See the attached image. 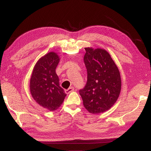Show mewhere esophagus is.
<instances>
[{
    "mask_svg": "<svg viewBox=\"0 0 151 151\" xmlns=\"http://www.w3.org/2000/svg\"><path fill=\"white\" fill-rule=\"evenodd\" d=\"M73 91H74V87H73V86H70V87H69L68 89L65 90V93L68 94V93H70V92H72Z\"/></svg>",
    "mask_w": 151,
    "mask_h": 151,
    "instance_id": "esophagus-1",
    "label": "esophagus"
}]
</instances>
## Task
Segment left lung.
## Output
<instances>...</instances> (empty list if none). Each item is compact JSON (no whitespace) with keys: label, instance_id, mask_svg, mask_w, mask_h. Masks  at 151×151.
I'll use <instances>...</instances> for the list:
<instances>
[{"label":"left lung","instance_id":"1","mask_svg":"<svg viewBox=\"0 0 151 151\" xmlns=\"http://www.w3.org/2000/svg\"><path fill=\"white\" fill-rule=\"evenodd\" d=\"M85 49L87 82L79 93L89 112L101 113L111 109L118 99L121 89V75L106 50L90 47Z\"/></svg>","mask_w":151,"mask_h":151}]
</instances>
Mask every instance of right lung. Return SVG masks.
<instances>
[{
    "instance_id": "1",
    "label": "right lung",
    "mask_w": 151,
    "mask_h": 151,
    "mask_svg": "<svg viewBox=\"0 0 151 151\" xmlns=\"http://www.w3.org/2000/svg\"><path fill=\"white\" fill-rule=\"evenodd\" d=\"M60 61L55 52L43 56L36 63L30 80L32 98L45 109L54 111L63 104L66 93L59 85L56 68Z\"/></svg>"
}]
</instances>
